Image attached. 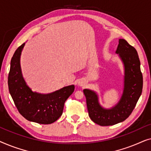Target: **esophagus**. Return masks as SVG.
<instances>
[{"label":"esophagus","mask_w":151,"mask_h":151,"mask_svg":"<svg viewBox=\"0 0 151 151\" xmlns=\"http://www.w3.org/2000/svg\"><path fill=\"white\" fill-rule=\"evenodd\" d=\"M78 84H79V85H80V86H82V84H83V83H82V82L80 81L79 82H78Z\"/></svg>","instance_id":"34e87169"}]
</instances>
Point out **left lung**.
I'll return each instance as SVG.
<instances>
[{
  "label": "left lung",
  "instance_id": "8db88e82",
  "mask_svg": "<svg viewBox=\"0 0 151 151\" xmlns=\"http://www.w3.org/2000/svg\"><path fill=\"white\" fill-rule=\"evenodd\" d=\"M116 53L124 67V91L119 102L110 109H104L99 104L96 92L83 90L89 117L100 126H111L124 121L133 112L142 92L143 76L136 49L124 39H119Z\"/></svg>",
  "mask_w": 151,
  "mask_h": 151
}]
</instances>
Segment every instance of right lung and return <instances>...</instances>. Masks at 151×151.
I'll return each mask as SVG.
<instances>
[{"label": "right lung", "mask_w": 151, "mask_h": 151, "mask_svg": "<svg viewBox=\"0 0 151 151\" xmlns=\"http://www.w3.org/2000/svg\"><path fill=\"white\" fill-rule=\"evenodd\" d=\"M25 43L16 49L12 58L8 76L9 91L19 113L29 121L42 124L54 122L63 114L64 104L73 93L70 85L49 94L33 92L22 76L20 58Z\"/></svg>", "instance_id": "obj_1"}]
</instances>
